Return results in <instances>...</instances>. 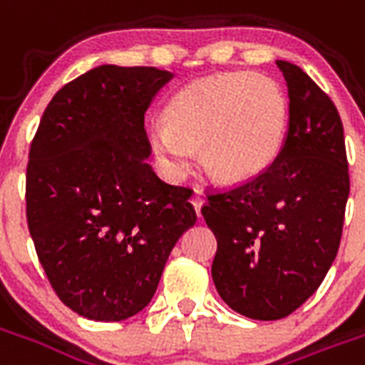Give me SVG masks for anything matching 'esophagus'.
I'll list each match as a JSON object with an SVG mask.
<instances>
[{
	"label": "esophagus",
	"instance_id": "34e87169",
	"mask_svg": "<svg viewBox=\"0 0 365 365\" xmlns=\"http://www.w3.org/2000/svg\"><path fill=\"white\" fill-rule=\"evenodd\" d=\"M191 205H193V209H195V213H197V217L201 215V207H203V199L199 197V195H195V197L191 199Z\"/></svg>",
	"mask_w": 365,
	"mask_h": 365
}]
</instances>
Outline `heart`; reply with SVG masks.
Masks as SVG:
<instances>
[{
    "mask_svg": "<svg viewBox=\"0 0 365 365\" xmlns=\"http://www.w3.org/2000/svg\"><path fill=\"white\" fill-rule=\"evenodd\" d=\"M289 103L269 78L221 72L187 83L150 125L162 172L183 180L203 146L207 174L225 183L250 182L275 162L285 143Z\"/></svg>",
    "mask_w": 365,
    "mask_h": 365,
    "instance_id": "b5f03b06",
    "label": "heart"
}]
</instances>
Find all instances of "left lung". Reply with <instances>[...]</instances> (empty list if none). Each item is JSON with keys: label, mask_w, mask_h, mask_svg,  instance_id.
<instances>
[{"label": "left lung", "mask_w": 365, "mask_h": 365, "mask_svg": "<svg viewBox=\"0 0 365 365\" xmlns=\"http://www.w3.org/2000/svg\"><path fill=\"white\" fill-rule=\"evenodd\" d=\"M289 127L272 166L201 209L217 237L211 274L227 305L258 321L291 314L319 289L336 258L350 175L336 107L295 64L277 60Z\"/></svg>", "instance_id": "left-lung-1"}]
</instances>
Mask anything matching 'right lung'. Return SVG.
Instances as JSON below:
<instances>
[{
  "mask_svg": "<svg viewBox=\"0 0 365 365\" xmlns=\"http://www.w3.org/2000/svg\"><path fill=\"white\" fill-rule=\"evenodd\" d=\"M172 78L93 68L56 91L31 143L25 199L36 256L60 301L91 321L140 313L197 221L191 190L162 182L146 162L144 113Z\"/></svg>",
  "mask_w": 365,
  "mask_h": 365,
  "instance_id": "obj_1",
  "label": "right lung"
}]
</instances>
